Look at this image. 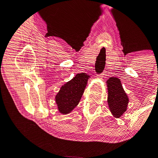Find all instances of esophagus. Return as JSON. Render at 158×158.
<instances>
[{"label": "esophagus", "instance_id": "esophagus-1", "mask_svg": "<svg viewBox=\"0 0 158 158\" xmlns=\"http://www.w3.org/2000/svg\"><path fill=\"white\" fill-rule=\"evenodd\" d=\"M102 77H103V74H100V75H98V78H102Z\"/></svg>", "mask_w": 158, "mask_h": 158}]
</instances>
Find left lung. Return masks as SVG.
<instances>
[{"label": "left lung", "mask_w": 158, "mask_h": 158, "mask_svg": "<svg viewBox=\"0 0 158 158\" xmlns=\"http://www.w3.org/2000/svg\"><path fill=\"white\" fill-rule=\"evenodd\" d=\"M108 89L107 102L110 111L115 117H120L126 111L128 98L122 86L121 80L111 77L107 81Z\"/></svg>", "instance_id": "1"}]
</instances>
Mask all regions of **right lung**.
<instances>
[{
    "instance_id": "1",
    "label": "right lung",
    "mask_w": 158,
    "mask_h": 158,
    "mask_svg": "<svg viewBox=\"0 0 158 158\" xmlns=\"http://www.w3.org/2000/svg\"><path fill=\"white\" fill-rule=\"evenodd\" d=\"M89 76L85 73L76 74L74 78L61 87L55 97L59 111L68 114L78 104Z\"/></svg>"
}]
</instances>
